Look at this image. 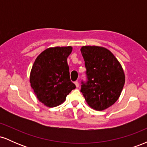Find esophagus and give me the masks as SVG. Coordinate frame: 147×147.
Wrapping results in <instances>:
<instances>
[{
	"mask_svg": "<svg viewBox=\"0 0 147 147\" xmlns=\"http://www.w3.org/2000/svg\"><path fill=\"white\" fill-rule=\"evenodd\" d=\"M75 84L76 87H77V88H78V87L79 86V84L78 81H77V82H75Z\"/></svg>",
	"mask_w": 147,
	"mask_h": 147,
	"instance_id": "1",
	"label": "esophagus"
}]
</instances>
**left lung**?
Masks as SVG:
<instances>
[{
    "label": "left lung",
    "instance_id": "obj_1",
    "mask_svg": "<svg viewBox=\"0 0 147 147\" xmlns=\"http://www.w3.org/2000/svg\"><path fill=\"white\" fill-rule=\"evenodd\" d=\"M86 68V82L81 92L92 109L103 111L115 103L125 83L124 70L110 50L99 46L81 48Z\"/></svg>",
    "mask_w": 147,
    "mask_h": 147
}]
</instances>
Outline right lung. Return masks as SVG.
Wrapping results in <instances>:
<instances>
[{"label": "right lung", "instance_id": "right-lung-1", "mask_svg": "<svg viewBox=\"0 0 147 147\" xmlns=\"http://www.w3.org/2000/svg\"><path fill=\"white\" fill-rule=\"evenodd\" d=\"M71 46L50 48L35 60L30 82L37 99L48 107H55L65 100L76 86L70 79L68 57Z\"/></svg>", "mask_w": 147, "mask_h": 147}]
</instances>
